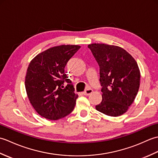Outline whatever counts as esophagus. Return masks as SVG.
<instances>
[{
    "label": "esophagus",
    "instance_id": "esophagus-1",
    "mask_svg": "<svg viewBox=\"0 0 158 158\" xmlns=\"http://www.w3.org/2000/svg\"><path fill=\"white\" fill-rule=\"evenodd\" d=\"M92 92H93V90L92 89H90V88H88V89H87L85 91L83 92V94H84L85 96H88V95H89L90 94H92Z\"/></svg>",
    "mask_w": 158,
    "mask_h": 158
}]
</instances>
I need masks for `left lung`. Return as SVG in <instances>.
I'll use <instances>...</instances> for the list:
<instances>
[{
    "mask_svg": "<svg viewBox=\"0 0 158 158\" xmlns=\"http://www.w3.org/2000/svg\"><path fill=\"white\" fill-rule=\"evenodd\" d=\"M100 66L102 100L96 109L117 117L127 112L140 87V73L135 58L119 46L105 43L88 45Z\"/></svg>",
    "mask_w": 158,
    "mask_h": 158,
    "instance_id": "8db88e82",
    "label": "left lung"
}]
</instances>
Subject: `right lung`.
<instances>
[{
    "mask_svg": "<svg viewBox=\"0 0 158 158\" xmlns=\"http://www.w3.org/2000/svg\"><path fill=\"white\" fill-rule=\"evenodd\" d=\"M80 48L77 45L53 47L39 53L29 64L25 77L26 94L36 113L47 119L63 118L75 108L78 95L64 68ZM64 81L69 84L63 89Z\"/></svg>",
    "mask_w": 158,
    "mask_h": 158,
    "instance_id": "obj_1",
    "label": "right lung"
}]
</instances>
